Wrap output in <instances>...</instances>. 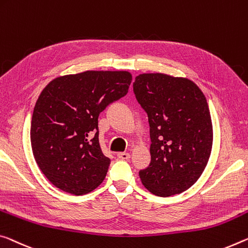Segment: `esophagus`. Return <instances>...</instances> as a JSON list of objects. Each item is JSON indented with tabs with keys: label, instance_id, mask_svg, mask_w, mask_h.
<instances>
[{
	"label": "esophagus",
	"instance_id": "34e87169",
	"mask_svg": "<svg viewBox=\"0 0 248 248\" xmlns=\"http://www.w3.org/2000/svg\"><path fill=\"white\" fill-rule=\"evenodd\" d=\"M118 158L121 159V160H128V159H130V153L119 152V153H118Z\"/></svg>",
	"mask_w": 248,
	"mask_h": 248
}]
</instances>
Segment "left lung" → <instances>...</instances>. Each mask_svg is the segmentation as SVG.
I'll return each mask as SVG.
<instances>
[{
	"instance_id": "8db88e82",
	"label": "left lung",
	"mask_w": 248,
	"mask_h": 248,
	"mask_svg": "<svg viewBox=\"0 0 248 248\" xmlns=\"http://www.w3.org/2000/svg\"><path fill=\"white\" fill-rule=\"evenodd\" d=\"M133 93L150 124L151 162L139 175L158 196L186 191L210 159L213 127L206 98L193 81L170 75L141 74Z\"/></svg>"
}]
</instances>
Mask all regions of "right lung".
<instances>
[{
    "instance_id": "obj_1",
    "label": "right lung",
    "mask_w": 248,
    "mask_h": 248,
    "mask_svg": "<svg viewBox=\"0 0 248 248\" xmlns=\"http://www.w3.org/2000/svg\"><path fill=\"white\" fill-rule=\"evenodd\" d=\"M128 72L87 70L53 79L34 107L31 143L35 161L48 181L70 194L89 193L110 166L98 139V117L127 95Z\"/></svg>"
}]
</instances>
